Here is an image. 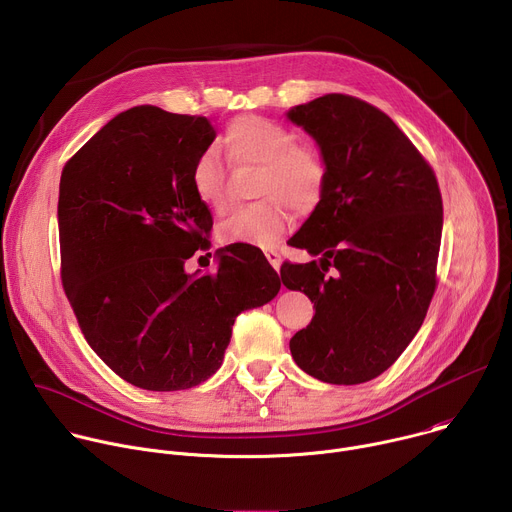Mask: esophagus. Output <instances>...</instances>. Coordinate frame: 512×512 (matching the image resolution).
I'll list each match as a JSON object with an SVG mask.
<instances>
[{"mask_svg": "<svg viewBox=\"0 0 512 512\" xmlns=\"http://www.w3.org/2000/svg\"><path fill=\"white\" fill-rule=\"evenodd\" d=\"M265 257H267V261L271 263V267L279 271V267H281V253L271 247V249H265Z\"/></svg>", "mask_w": 512, "mask_h": 512, "instance_id": "obj_1", "label": "esophagus"}]
</instances>
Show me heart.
<instances>
[{
  "label": "heart",
  "mask_w": 512,
  "mask_h": 512,
  "mask_svg": "<svg viewBox=\"0 0 512 512\" xmlns=\"http://www.w3.org/2000/svg\"><path fill=\"white\" fill-rule=\"evenodd\" d=\"M223 139L233 162L261 166L255 194L263 198L235 208L218 225V239L227 245L273 247L291 223L287 204L298 212H312L322 202L328 184L326 160L312 145L300 143L294 129L259 115L237 117ZM190 188L210 210L227 208V168L221 156L204 150L194 158Z\"/></svg>",
  "instance_id": "b5f03b06"
}]
</instances>
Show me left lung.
<instances>
[{"mask_svg": "<svg viewBox=\"0 0 512 512\" xmlns=\"http://www.w3.org/2000/svg\"><path fill=\"white\" fill-rule=\"evenodd\" d=\"M287 117L318 141L328 166L322 202L289 239L320 261L281 265L283 285L316 308L289 350L314 379L367 383L425 320L437 287L442 192L411 139L367 101L330 93Z\"/></svg>", "mask_w": 512, "mask_h": 512, "instance_id": "left-lung-1", "label": "left lung"}]
</instances>
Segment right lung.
Returning a JSON list of instances; mask_svg holds the SVG:
<instances>
[{
    "mask_svg": "<svg viewBox=\"0 0 512 512\" xmlns=\"http://www.w3.org/2000/svg\"><path fill=\"white\" fill-rule=\"evenodd\" d=\"M214 135L206 117L139 105L62 168L64 294L89 346L139 389L206 381L223 364L235 318L281 287L255 247L218 251L214 273L184 271L210 245L212 214L190 188V168Z\"/></svg>",
    "mask_w": 512,
    "mask_h": 512,
    "instance_id": "obj_1",
    "label": "right lung"
}]
</instances>
